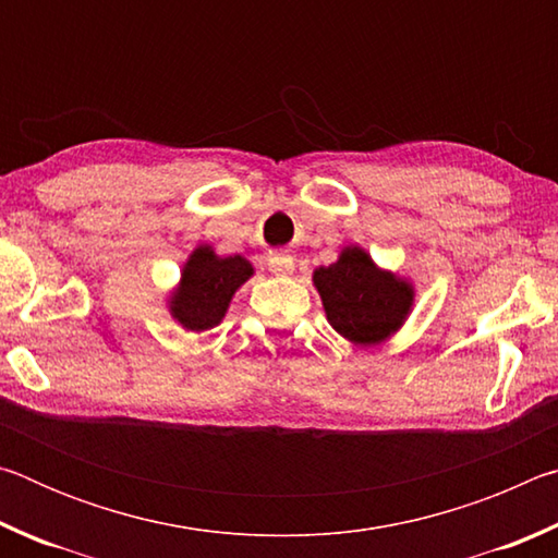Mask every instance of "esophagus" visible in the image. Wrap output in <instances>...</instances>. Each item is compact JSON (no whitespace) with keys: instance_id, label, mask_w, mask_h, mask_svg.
Listing matches in <instances>:
<instances>
[{"instance_id":"1","label":"esophagus","mask_w":558,"mask_h":558,"mask_svg":"<svg viewBox=\"0 0 558 558\" xmlns=\"http://www.w3.org/2000/svg\"><path fill=\"white\" fill-rule=\"evenodd\" d=\"M268 268H270V272H276V276H290V272L295 270V260H292V256H288V253L276 251V253H270Z\"/></svg>"}]
</instances>
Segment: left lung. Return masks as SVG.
Masks as SVG:
<instances>
[{"instance_id": "1", "label": "left lung", "mask_w": 558, "mask_h": 558, "mask_svg": "<svg viewBox=\"0 0 558 558\" xmlns=\"http://www.w3.org/2000/svg\"><path fill=\"white\" fill-rule=\"evenodd\" d=\"M329 325L354 344H376L409 315L413 290L381 272L362 248L342 251L337 263L315 270Z\"/></svg>"}]
</instances>
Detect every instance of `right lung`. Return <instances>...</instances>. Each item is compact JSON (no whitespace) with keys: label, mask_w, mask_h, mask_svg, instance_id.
Returning <instances> with one entry per match:
<instances>
[{"label":"right lung","mask_w":558,"mask_h":558,"mask_svg":"<svg viewBox=\"0 0 558 558\" xmlns=\"http://www.w3.org/2000/svg\"><path fill=\"white\" fill-rule=\"evenodd\" d=\"M251 263L241 256L219 258L211 248H196L182 272V288L172 298V315L192 332L219 325L226 307L245 280L251 278Z\"/></svg>","instance_id":"add662e5"}]
</instances>
